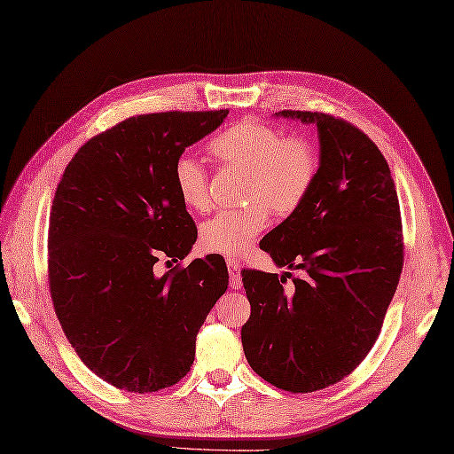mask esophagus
I'll return each mask as SVG.
<instances>
[{
    "mask_svg": "<svg viewBox=\"0 0 454 454\" xmlns=\"http://www.w3.org/2000/svg\"><path fill=\"white\" fill-rule=\"evenodd\" d=\"M227 270H229V278H231V286L233 289H240L242 279H240V263L237 260H227Z\"/></svg>",
    "mask_w": 454,
    "mask_h": 454,
    "instance_id": "34e87169",
    "label": "esophagus"
}]
</instances>
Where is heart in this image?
I'll list each match as a JSON object with an SVG mask.
<instances>
[{"label": "heart", "instance_id": "obj_1", "mask_svg": "<svg viewBox=\"0 0 454 454\" xmlns=\"http://www.w3.org/2000/svg\"><path fill=\"white\" fill-rule=\"evenodd\" d=\"M209 152L229 165L247 169L242 209H225L200 227L204 250L239 256L270 223V209L279 217L294 214L310 196L319 175L316 144L301 135L285 137L262 121H239L209 142ZM173 183L181 202L204 212L209 206L207 173L191 153H181L173 165Z\"/></svg>", "mask_w": 454, "mask_h": 454}]
</instances>
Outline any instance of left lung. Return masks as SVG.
<instances>
[{"label": "left lung", "instance_id": "1", "mask_svg": "<svg viewBox=\"0 0 454 454\" xmlns=\"http://www.w3.org/2000/svg\"><path fill=\"white\" fill-rule=\"evenodd\" d=\"M275 115L314 123L319 135L310 196L260 242L304 278L242 271L250 317L240 337L260 378L312 393L355 372L380 337L404 262L401 207L389 165L358 127L319 112Z\"/></svg>", "mask_w": 454, "mask_h": 454}]
</instances>
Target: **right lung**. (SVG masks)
Segmentation results:
<instances>
[{
    "mask_svg": "<svg viewBox=\"0 0 454 454\" xmlns=\"http://www.w3.org/2000/svg\"><path fill=\"white\" fill-rule=\"evenodd\" d=\"M227 114L121 121L82 144L55 191L48 231L55 314L84 366L117 389L153 393L181 381L198 331L227 291L219 254L153 273L160 258L181 262L198 237L173 165Z\"/></svg>",
    "mask_w": 454,
    "mask_h": 454,
    "instance_id": "obj_1",
    "label": "right lung"
}]
</instances>
